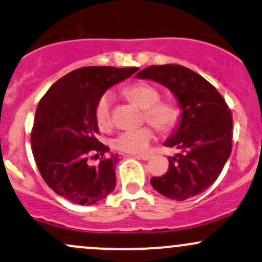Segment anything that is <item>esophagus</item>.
Returning <instances> with one entry per match:
<instances>
[{"instance_id":"esophagus-1","label":"esophagus","mask_w":262,"mask_h":262,"mask_svg":"<svg viewBox=\"0 0 262 262\" xmlns=\"http://www.w3.org/2000/svg\"><path fill=\"white\" fill-rule=\"evenodd\" d=\"M136 158L138 159H143V160H149L151 158L150 154H142V155H136Z\"/></svg>"}]
</instances>
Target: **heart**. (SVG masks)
Returning a JSON list of instances; mask_svg holds the SVG:
<instances>
[{"instance_id":"heart-1","label":"heart","mask_w":262,"mask_h":262,"mask_svg":"<svg viewBox=\"0 0 262 262\" xmlns=\"http://www.w3.org/2000/svg\"><path fill=\"white\" fill-rule=\"evenodd\" d=\"M125 96L140 108L144 109L143 119L154 126L157 130L166 133L179 124L182 108L170 99H160V92L148 83L139 82L125 88ZM112 102L113 97L105 92L99 97L94 109V117L99 128L105 129L112 122ZM154 138L153 129L149 125L140 126L134 130L119 133L112 140V146L123 153L138 154L148 149Z\"/></svg>"}]
</instances>
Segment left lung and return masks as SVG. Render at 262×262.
I'll list each match as a JSON object with an SVG mask.
<instances>
[{
    "instance_id": "left-lung-1",
    "label": "left lung",
    "mask_w": 262,
    "mask_h": 262,
    "mask_svg": "<svg viewBox=\"0 0 262 262\" xmlns=\"http://www.w3.org/2000/svg\"><path fill=\"white\" fill-rule=\"evenodd\" d=\"M138 78L153 79L170 89L183 109L177 132L165 142L182 153L169 157V170L151 185L169 199L186 200L211 186L232 149V114L208 80L179 64L150 66Z\"/></svg>"
}]
</instances>
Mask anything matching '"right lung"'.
<instances>
[{
	"mask_svg": "<svg viewBox=\"0 0 262 262\" xmlns=\"http://www.w3.org/2000/svg\"><path fill=\"white\" fill-rule=\"evenodd\" d=\"M137 71L78 68L57 80L39 100L31 133L34 160L46 184L71 203L92 205L116 188L114 169L119 158L104 157L109 148L97 139L94 109L109 87ZM99 155V165L91 166L89 158Z\"/></svg>",
	"mask_w": 262,
	"mask_h": 262,
	"instance_id": "1",
	"label": "right lung"
}]
</instances>
